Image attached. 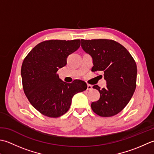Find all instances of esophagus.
I'll return each instance as SVG.
<instances>
[{
	"label": "esophagus",
	"mask_w": 154,
	"mask_h": 154,
	"mask_svg": "<svg viewBox=\"0 0 154 154\" xmlns=\"http://www.w3.org/2000/svg\"><path fill=\"white\" fill-rule=\"evenodd\" d=\"M92 89V86L90 85V84H88L87 86V90H91Z\"/></svg>",
	"instance_id": "1"
}]
</instances>
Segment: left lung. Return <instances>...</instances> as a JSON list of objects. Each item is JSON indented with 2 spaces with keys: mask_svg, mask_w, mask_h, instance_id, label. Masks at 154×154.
Returning <instances> with one entry per match:
<instances>
[{
  "mask_svg": "<svg viewBox=\"0 0 154 154\" xmlns=\"http://www.w3.org/2000/svg\"><path fill=\"white\" fill-rule=\"evenodd\" d=\"M81 46L92 56V71H102L106 88H93L100 92V99L91 104L93 112L102 117L118 114L130 102L136 87L137 66L124 46L108 39L81 40Z\"/></svg>",
  "mask_w": 154,
  "mask_h": 154,
  "instance_id": "8db88e82",
  "label": "left lung"
}]
</instances>
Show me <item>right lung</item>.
I'll return each instance as SVG.
<instances>
[{
	"mask_svg": "<svg viewBox=\"0 0 154 154\" xmlns=\"http://www.w3.org/2000/svg\"><path fill=\"white\" fill-rule=\"evenodd\" d=\"M80 46V40H46L34 47L24 59L21 76L24 94L33 107L46 116L64 114L73 96L87 89L85 82L66 83L56 73Z\"/></svg>",
	"mask_w": 154,
	"mask_h": 154,
	"instance_id": "add662e5",
	"label": "right lung"
}]
</instances>
